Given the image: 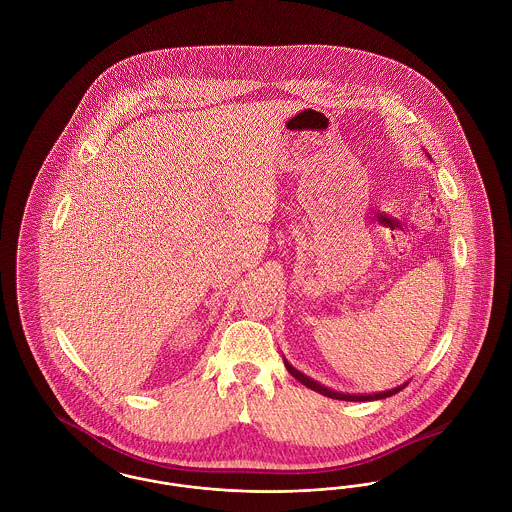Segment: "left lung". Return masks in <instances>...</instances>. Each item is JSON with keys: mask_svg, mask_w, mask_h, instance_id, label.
Instances as JSON below:
<instances>
[{"mask_svg": "<svg viewBox=\"0 0 512 512\" xmlns=\"http://www.w3.org/2000/svg\"><path fill=\"white\" fill-rule=\"evenodd\" d=\"M430 157V155H428ZM432 159V157H430ZM284 365L288 368V372L292 374L295 380H299L303 386H307L309 390L318 391L320 395H324V397H330V399H340V401H378V399H386V397H391V395H395L397 391L403 390L409 382H405V384H401V386H397V388H393V390L388 391H380V393H368V395H351V393H340V391L328 390V388H324L322 384H318L315 382L313 378H309V376H305L303 372H299L297 368H293L290 363H288V359H284Z\"/></svg>", "mask_w": 512, "mask_h": 512, "instance_id": "left-lung-1", "label": "left lung"}]
</instances>
